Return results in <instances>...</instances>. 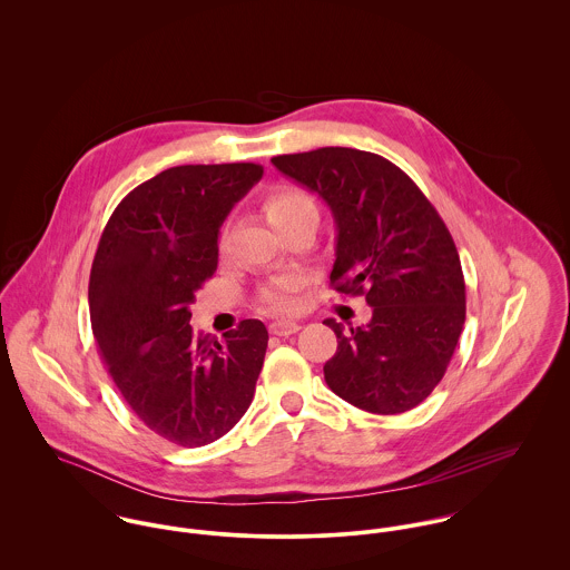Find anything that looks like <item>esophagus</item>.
I'll return each instance as SVG.
<instances>
[{"mask_svg": "<svg viewBox=\"0 0 570 570\" xmlns=\"http://www.w3.org/2000/svg\"><path fill=\"white\" fill-rule=\"evenodd\" d=\"M269 331L274 335H292V333H298L301 325L298 323H292V321H276L269 325Z\"/></svg>", "mask_w": 570, "mask_h": 570, "instance_id": "esophagus-1", "label": "esophagus"}]
</instances>
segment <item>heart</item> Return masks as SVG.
I'll list each match as a JSON object with an SVG mask.
<instances>
[{
	"mask_svg": "<svg viewBox=\"0 0 570 570\" xmlns=\"http://www.w3.org/2000/svg\"><path fill=\"white\" fill-rule=\"evenodd\" d=\"M309 208H316L314 199L307 193L296 190V188L276 190L265 202V213H267V219L274 228H278L281 224H285L294 215H298L303 210H309ZM298 287H301V281L294 278V276L281 278V281L272 283L261 294V303L272 314H292L298 307Z\"/></svg>",
	"mask_w": 570,
	"mask_h": 570,
	"instance_id": "1",
	"label": "heart"
}]
</instances>
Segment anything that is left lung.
I'll return each instance as SVG.
<instances>
[{
	"label": "left lung",
	"instance_id": "1",
	"mask_svg": "<svg viewBox=\"0 0 570 570\" xmlns=\"http://www.w3.org/2000/svg\"><path fill=\"white\" fill-rule=\"evenodd\" d=\"M272 164L325 199L335 222L331 283L373 307L364 326L326 318L337 337L325 364L328 389L375 414L419 406L443 380L465 325L461 258L443 219L377 154L323 147Z\"/></svg>",
	"mask_w": 570,
	"mask_h": 570
}]
</instances>
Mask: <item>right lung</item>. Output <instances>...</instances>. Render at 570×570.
<instances>
[{"label": "right lung", "mask_w": 570, "mask_h": 570, "mask_svg": "<svg viewBox=\"0 0 570 570\" xmlns=\"http://www.w3.org/2000/svg\"><path fill=\"white\" fill-rule=\"evenodd\" d=\"M263 177L252 163L186 164L136 186L109 217L89 274V318L138 419L170 443L222 439L252 404L267 348L261 321L195 335V292L217 269L219 228Z\"/></svg>", "instance_id": "right-lung-1"}]
</instances>
